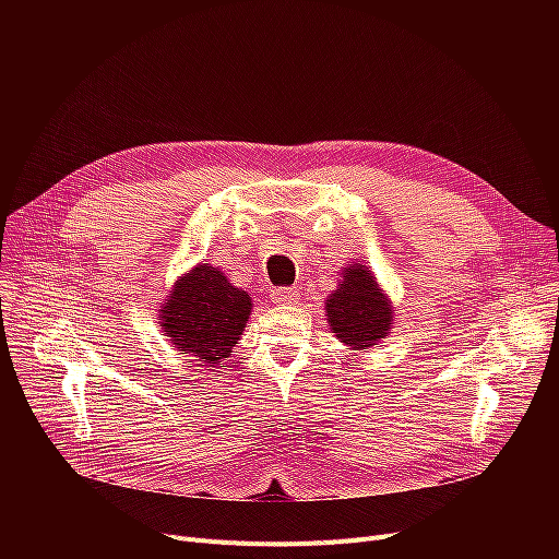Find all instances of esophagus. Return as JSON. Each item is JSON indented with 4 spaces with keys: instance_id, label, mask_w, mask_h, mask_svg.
Listing matches in <instances>:
<instances>
[{
    "instance_id": "34e87169",
    "label": "esophagus",
    "mask_w": 559,
    "mask_h": 559,
    "mask_svg": "<svg viewBox=\"0 0 559 559\" xmlns=\"http://www.w3.org/2000/svg\"><path fill=\"white\" fill-rule=\"evenodd\" d=\"M272 301L274 304H295L297 301V289L295 287H276L272 289Z\"/></svg>"
}]
</instances>
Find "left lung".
<instances>
[{
	"mask_svg": "<svg viewBox=\"0 0 559 559\" xmlns=\"http://www.w3.org/2000/svg\"><path fill=\"white\" fill-rule=\"evenodd\" d=\"M329 324L340 342L354 350L371 348L388 337L394 310L383 289L378 287L367 264L344 267L340 287L326 301Z\"/></svg>",
	"mask_w": 559,
	"mask_h": 559,
	"instance_id": "left-lung-1",
	"label": "left lung"
}]
</instances>
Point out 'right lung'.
<instances>
[{
    "label": "right lung",
    "mask_w": 559,
    "mask_h": 559,
    "mask_svg": "<svg viewBox=\"0 0 559 559\" xmlns=\"http://www.w3.org/2000/svg\"><path fill=\"white\" fill-rule=\"evenodd\" d=\"M251 314V297L209 262L179 276L160 306V326L169 342L215 367L233 354Z\"/></svg>",
    "instance_id": "add662e5"
}]
</instances>
